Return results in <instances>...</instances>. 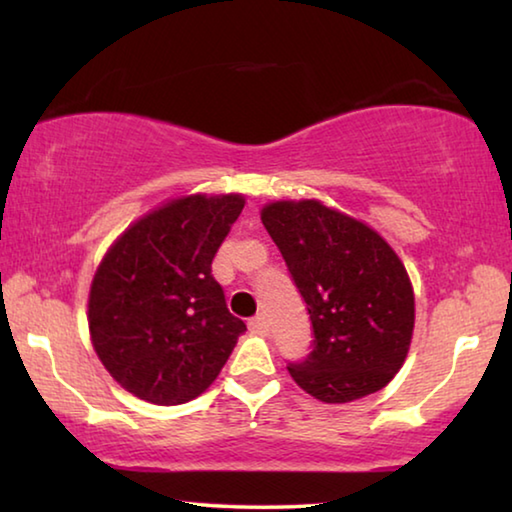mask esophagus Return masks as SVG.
I'll return each instance as SVG.
<instances>
[{
  "label": "esophagus",
  "mask_w": 512,
  "mask_h": 512,
  "mask_svg": "<svg viewBox=\"0 0 512 512\" xmlns=\"http://www.w3.org/2000/svg\"><path fill=\"white\" fill-rule=\"evenodd\" d=\"M248 327L253 329V332H259V334H264L266 329H268V323H266V316L264 314H257L255 318H250V323H248Z\"/></svg>",
  "instance_id": "esophagus-1"
}]
</instances>
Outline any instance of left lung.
<instances>
[{
  "label": "left lung",
  "mask_w": 512,
  "mask_h": 512,
  "mask_svg": "<svg viewBox=\"0 0 512 512\" xmlns=\"http://www.w3.org/2000/svg\"><path fill=\"white\" fill-rule=\"evenodd\" d=\"M314 327V350L289 363L296 384L327 404L377 393L409 354L415 298L388 241L314 198L262 207Z\"/></svg>",
  "instance_id": "1"
}]
</instances>
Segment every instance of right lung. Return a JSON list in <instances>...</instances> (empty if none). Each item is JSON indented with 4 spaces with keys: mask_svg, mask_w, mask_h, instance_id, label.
Returning a JSON list of instances; mask_svg holds the SVG:
<instances>
[{
    "mask_svg": "<svg viewBox=\"0 0 512 512\" xmlns=\"http://www.w3.org/2000/svg\"><path fill=\"white\" fill-rule=\"evenodd\" d=\"M244 205L241 194L173 198L103 255L88 300L92 345L112 379L140 400H194L246 332L212 277V259Z\"/></svg>",
    "mask_w": 512,
    "mask_h": 512,
    "instance_id": "add662e5",
    "label": "right lung"
}]
</instances>
